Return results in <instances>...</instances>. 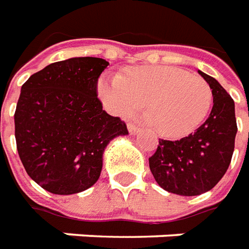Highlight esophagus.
Instances as JSON below:
<instances>
[{"label": "esophagus", "mask_w": 249, "mask_h": 249, "mask_svg": "<svg viewBox=\"0 0 249 249\" xmlns=\"http://www.w3.org/2000/svg\"><path fill=\"white\" fill-rule=\"evenodd\" d=\"M127 128H128V133L131 134V135H137L138 133H141V128L137 127V126L133 124V123H128Z\"/></svg>", "instance_id": "34e87169"}]
</instances>
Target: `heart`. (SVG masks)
Segmentation results:
<instances>
[{
    "instance_id": "heart-1",
    "label": "heart",
    "mask_w": 249,
    "mask_h": 249,
    "mask_svg": "<svg viewBox=\"0 0 249 249\" xmlns=\"http://www.w3.org/2000/svg\"><path fill=\"white\" fill-rule=\"evenodd\" d=\"M105 106L130 118L146 106L150 124L166 138H184L200 127L212 106L209 84L201 76L167 65H146L98 84Z\"/></svg>"
}]
</instances>
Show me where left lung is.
<instances>
[{"label": "left lung", "mask_w": 249, "mask_h": 249, "mask_svg": "<svg viewBox=\"0 0 249 249\" xmlns=\"http://www.w3.org/2000/svg\"><path fill=\"white\" fill-rule=\"evenodd\" d=\"M209 84L213 107L196 133L179 141L160 139L149 158L157 184L169 193L198 196L216 186L227 172L237 133L234 102L214 77L198 70Z\"/></svg>", "instance_id": "1"}]
</instances>
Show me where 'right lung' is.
Returning a JSON list of instances; mask_svg holds the SVG:
<instances>
[{
    "label": "right lung",
    "mask_w": 249,
    "mask_h": 249,
    "mask_svg": "<svg viewBox=\"0 0 249 249\" xmlns=\"http://www.w3.org/2000/svg\"><path fill=\"white\" fill-rule=\"evenodd\" d=\"M108 61L72 57L47 65L22 87L15 112L17 151L28 176L53 195H75L100 177L103 153L126 123L96 95Z\"/></svg>",
    "instance_id": "add662e5"
}]
</instances>
